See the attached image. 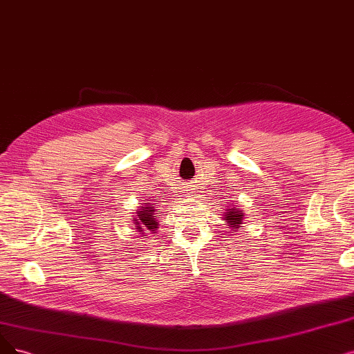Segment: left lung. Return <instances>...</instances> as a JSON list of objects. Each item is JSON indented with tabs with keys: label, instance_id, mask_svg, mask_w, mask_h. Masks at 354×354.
<instances>
[{
	"label": "left lung",
	"instance_id": "1",
	"mask_svg": "<svg viewBox=\"0 0 354 354\" xmlns=\"http://www.w3.org/2000/svg\"><path fill=\"white\" fill-rule=\"evenodd\" d=\"M243 216H244L243 210L232 207V209H228V214L225 215V221L232 226H239V223H243Z\"/></svg>",
	"mask_w": 354,
	"mask_h": 354
}]
</instances>
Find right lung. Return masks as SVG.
Listing matches in <instances>:
<instances>
[{
    "label": "right lung",
    "mask_w": 354,
    "mask_h": 354,
    "mask_svg": "<svg viewBox=\"0 0 354 354\" xmlns=\"http://www.w3.org/2000/svg\"><path fill=\"white\" fill-rule=\"evenodd\" d=\"M145 205H147V207H144V206L140 207L139 215L133 219L136 222L135 223L136 230L139 232L151 231L152 234H155V232H157V225H158L157 218H155V214H157V212H160V210H157L149 203H145Z\"/></svg>",
    "instance_id": "right-lung-1"
}]
</instances>
